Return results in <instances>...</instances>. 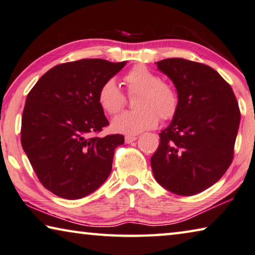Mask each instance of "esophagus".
<instances>
[{
	"label": "esophagus",
	"mask_w": 255,
	"mask_h": 255,
	"mask_svg": "<svg viewBox=\"0 0 255 255\" xmlns=\"http://www.w3.org/2000/svg\"><path fill=\"white\" fill-rule=\"evenodd\" d=\"M136 139L137 137L135 135H125V143H131Z\"/></svg>",
	"instance_id": "esophagus-1"
}]
</instances>
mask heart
<instances>
[{"label": "heart", "mask_w": 255, "mask_h": 255, "mask_svg": "<svg viewBox=\"0 0 255 255\" xmlns=\"http://www.w3.org/2000/svg\"><path fill=\"white\" fill-rule=\"evenodd\" d=\"M128 94L135 96L136 111L125 112L112 122L113 130L136 134L157 127L160 120L169 121L176 115L179 106L178 93L172 83L161 80L157 73L144 65H135L125 74ZM98 102L104 111L115 115L127 105V96L114 79H108L98 91Z\"/></svg>", "instance_id": "1"}]
</instances>
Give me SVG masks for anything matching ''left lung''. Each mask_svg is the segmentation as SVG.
Instances as JSON below:
<instances>
[{"instance_id":"left-lung-1","label":"left lung","mask_w":255,"mask_h":255,"mask_svg":"<svg viewBox=\"0 0 255 255\" xmlns=\"http://www.w3.org/2000/svg\"><path fill=\"white\" fill-rule=\"evenodd\" d=\"M176 87L179 106L159 133L151 157L156 181L178 195H194L222 178L234 158L241 112L229 83L209 65L166 58L157 62Z\"/></svg>"}]
</instances>
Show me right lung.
<instances>
[{"mask_svg":"<svg viewBox=\"0 0 255 255\" xmlns=\"http://www.w3.org/2000/svg\"><path fill=\"white\" fill-rule=\"evenodd\" d=\"M125 64L102 58L62 63L29 91L21 144L39 182L57 197L83 198L110 176L114 151L124 136H97L110 125L98 91Z\"/></svg>","mask_w":255,"mask_h":255,"instance_id":"obj_1","label":"right lung"}]
</instances>
